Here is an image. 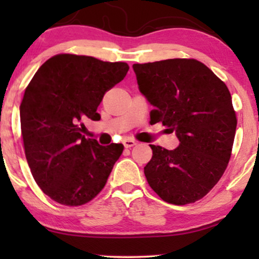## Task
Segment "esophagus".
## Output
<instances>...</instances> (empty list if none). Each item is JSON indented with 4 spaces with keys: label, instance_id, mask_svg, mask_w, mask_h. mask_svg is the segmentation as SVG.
<instances>
[{
    "label": "esophagus",
    "instance_id": "1",
    "mask_svg": "<svg viewBox=\"0 0 259 259\" xmlns=\"http://www.w3.org/2000/svg\"><path fill=\"white\" fill-rule=\"evenodd\" d=\"M136 144H138V142H136L135 140H133V139H124V140H123V145H124V146H125L126 148H130V147L135 146Z\"/></svg>",
    "mask_w": 259,
    "mask_h": 259
}]
</instances>
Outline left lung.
Segmentation results:
<instances>
[{"mask_svg":"<svg viewBox=\"0 0 259 259\" xmlns=\"http://www.w3.org/2000/svg\"><path fill=\"white\" fill-rule=\"evenodd\" d=\"M139 89L154 107L151 124L175 132V150L150 145L148 185L178 206L204 197L228 167L236 132L231 95L207 65L192 58L134 64Z\"/></svg>","mask_w":259,"mask_h":259,"instance_id":"obj_1","label":"left lung"}]
</instances>
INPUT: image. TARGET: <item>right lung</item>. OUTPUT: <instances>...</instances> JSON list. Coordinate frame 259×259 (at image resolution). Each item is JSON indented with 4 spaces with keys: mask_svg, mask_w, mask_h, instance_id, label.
I'll use <instances>...</instances> for the list:
<instances>
[{
    "mask_svg": "<svg viewBox=\"0 0 259 259\" xmlns=\"http://www.w3.org/2000/svg\"><path fill=\"white\" fill-rule=\"evenodd\" d=\"M125 62L59 53L38 68L20 103L25 157L44 194L64 206H82L105 187L121 144L101 146L82 135V120H100L97 107L125 78Z\"/></svg>",
    "mask_w": 259,
    "mask_h": 259,
    "instance_id": "1",
    "label": "right lung"
}]
</instances>
